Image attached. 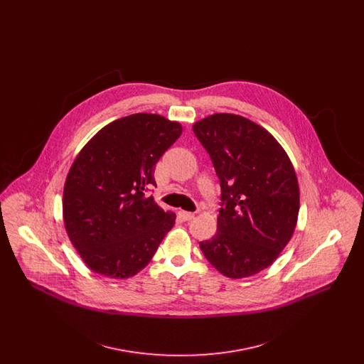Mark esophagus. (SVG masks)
<instances>
[{"label": "esophagus", "instance_id": "esophagus-1", "mask_svg": "<svg viewBox=\"0 0 364 364\" xmlns=\"http://www.w3.org/2000/svg\"><path fill=\"white\" fill-rule=\"evenodd\" d=\"M178 215H180V218H181L183 221H191V220L193 218V213L184 211V210H180V211H178Z\"/></svg>", "mask_w": 364, "mask_h": 364}]
</instances>
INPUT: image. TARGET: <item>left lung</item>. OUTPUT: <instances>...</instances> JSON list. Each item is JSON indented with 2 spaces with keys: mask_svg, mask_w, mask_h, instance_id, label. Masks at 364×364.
I'll return each mask as SVG.
<instances>
[{
  "mask_svg": "<svg viewBox=\"0 0 364 364\" xmlns=\"http://www.w3.org/2000/svg\"><path fill=\"white\" fill-rule=\"evenodd\" d=\"M192 129L221 186L217 233L200 250L226 277L254 276L294 235L300 208L294 165L273 135L242 116L215 113Z\"/></svg>",
  "mask_w": 364,
  "mask_h": 364,
  "instance_id": "left-lung-1",
  "label": "left lung"
}]
</instances>
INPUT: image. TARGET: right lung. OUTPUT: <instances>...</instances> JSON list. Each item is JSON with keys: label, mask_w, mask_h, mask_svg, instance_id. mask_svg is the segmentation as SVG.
Here are the masks:
<instances>
[{"label": "right lung", "mask_w": 364, "mask_h": 364, "mask_svg": "<svg viewBox=\"0 0 364 364\" xmlns=\"http://www.w3.org/2000/svg\"><path fill=\"white\" fill-rule=\"evenodd\" d=\"M181 131L159 114H131L104 127L73 161L63 196L64 224L94 273L135 276L173 228L176 215L146 191L156 186V164Z\"/></svg>", "instance_id": "1"}]
</instances>
